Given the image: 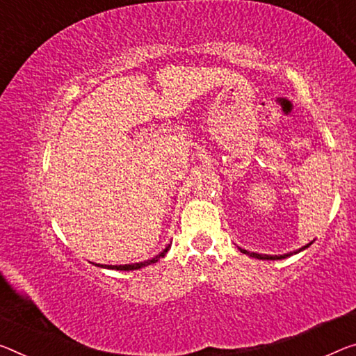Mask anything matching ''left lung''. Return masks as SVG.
Here are the masks:
<instances>
[{"mask_svg":"<svg viewBox=\"0 0 356 356\" xmlns=\"http://www.w3.org/2000/svg\"><path fill=\"white\" fill-rule=\"evenodd\" d=\"M310 245V243H309ZM309 245H305V247H302L300 250H298V251H294V253H299V251H302V250H305L309 247ZM243 253H247V254H250V256H253V258H258V259H283V258H286V256H291L293 253H286V254H280V256H269V254H258V253H248V251H245V250H242Z\"/></svg>","mask_w":356,"mask_h":356,"instance_id":"left-lung-1","label":"left lung"}]
</instances>
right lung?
I'll list each match as a JSON object with an SVG mask.
<instances>
[{"mask_svg":"<svg viewBox=\"0 0 356 356\" xmlns=\"http://www.w3.org/2000/svg\"><path fill=\"white\" fill-rule=\"evenodd\" d=\"M167 247L165 250L162 251V253H159L157 256H154L152 259H147V261H143V262H135V264H124V266H108V269H116V270H134V269H140V267H145V266H149V264H154V262L159 261L161 258H163L165 256V253L168 251ZM106 267V266H105Z\"/></svg>","mask_w":356,"mask_h":356,"instance_id":"obj_1","label":"right lung"}]
</instances>
